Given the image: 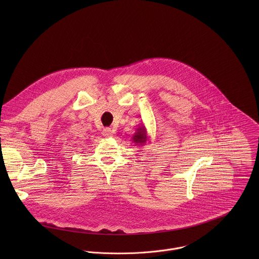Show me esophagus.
<instances>
[{
	"instance_id": "34e87169",
	"label": "esophagus",
	"mask_w": 259,
	"mask_h": 259,
	"mask_svg": "<svg viewBox=\"0 0 259 259\" xmlns=\"http://www.w3.org/2000/svg\"><path fill=\"white\" fill-rule=\"evenodd\" d=\"M103 135H104V137H106V138H111V137H112V135H113V131H112L111 128H110V127L104 128Z\"/></svg>"
}]
</instances>
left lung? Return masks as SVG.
Segmentation results:
<instances>
[{"label": "left lung", "mask_w": 259, "mask_h": 259, "mask_svg": "<svg viewBox=\"0 0 259 259\" xmlns=\"http://www.w3.org/2000/svg\"><path fill=\"white\" fill-rule=\"evenodd\" d=\"M132 139H133V142L136 144V146H141V147L145 146L148 141V134H147L146 126L145 125L139 126Z\"/></svg>", "instance_id": "8db88e82"}]
</instances>
